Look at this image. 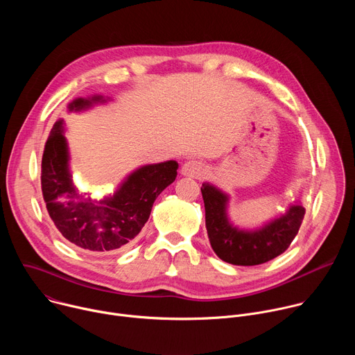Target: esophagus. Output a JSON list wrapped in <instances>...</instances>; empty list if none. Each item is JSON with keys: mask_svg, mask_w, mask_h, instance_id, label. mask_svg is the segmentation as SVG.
I'll return each mask as SVG.
<instances>
[{"mask_svg": "<svg viewBox=\"0 0 355 355\" xmlns=\"http://www.w3.org/2000/svg\"><path fill=\"white\" fill-rule=\"evenodd\" d=\"M181 174L189 178H200L202 174H204V166L196 160H189L182 166Z\"/></svg>", "mask_w": 355, "mask_h": 355, "instance_id": "obj_1", "label": "esophagus"}]
</instances>
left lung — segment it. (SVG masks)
<instances>
[{"instance_id":"8db88e82","label":"left lung","mask_w":355,"mask_h":355,"mask_svg":"<svg viewBox=\"0 0 355 355\" xmlns=\"http://www.w3.org/2000/svg\"><path fill=\"white\" fill-rule=\"evenodd\" d=\"M200 192L211 245L220 260L233 266H259L282 254L297 234L305 216V208L295 202L264 226L245 230L230 223L226 192L209 182L202 184Z\"/></svg>"}]
</instances>
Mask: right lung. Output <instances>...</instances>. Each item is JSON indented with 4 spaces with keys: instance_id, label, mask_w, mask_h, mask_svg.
I'll return each mask as SVG.
<instances>
[{
    "instance_id": "1",
    "label": "right lung",
    "mask_w": 355,
    "mask_h": 355,
    "mask_svg": "<svg viewBox=\"0 0 355 355\" xmlns=\"http://www.w3.org/2000/svg\"><path fill=\"white\" fill-rule=\"evenodd\" d=\"M108 99L103 95L76 98L69 104V111H85ZM69 160L64 122L60 119L44 144L42 193L49 216L63 237L78 248L94 252H115L130 245L147 222L156 198L174 182L178 168L174 160L141 166L112 195L96 200L78 192Z\"/></svg>"
}]
</instances>
